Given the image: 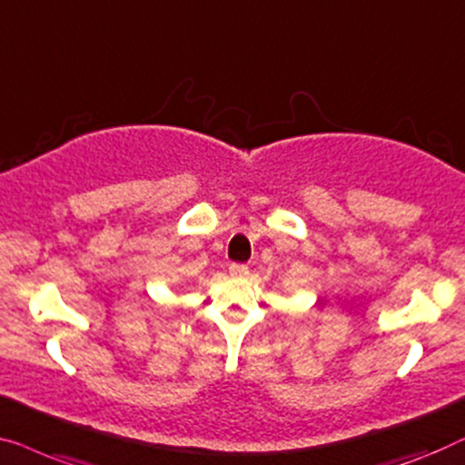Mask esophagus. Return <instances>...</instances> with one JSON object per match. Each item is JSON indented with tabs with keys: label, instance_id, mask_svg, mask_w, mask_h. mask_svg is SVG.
<instances>
[{
	"label": "esophagus",
	"instance_id": "1",
	"mask_svg": "<svg viewBox=\"0 0 465 465\" xmlns=\"http://www.w3.org/2000/svg\"><path fill=\"white\" fill-rule=\"evenodd\" d=\"M230 273H232V276H246L248 265H244V263H232L230 265Z\"/></svg>",
	"mask_w": 465,
	"mask_h": 465
}]
</instances>
